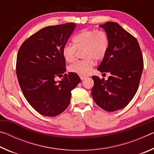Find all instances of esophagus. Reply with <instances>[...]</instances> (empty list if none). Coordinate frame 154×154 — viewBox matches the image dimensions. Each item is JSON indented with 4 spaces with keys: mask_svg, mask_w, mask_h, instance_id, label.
I'll use <instances>...</instances> for the list:
<instances>
[{
    "mask_svg": "<svg viewBox=\"0 0 154 154\" xmlns=\"http://www.w3.org/2000/svg\"><path fill=\"white\" fill-rule=\"evenodd\" d=\"M79 77H80L81 79L83 80V79H85L86 77H88V76H87V75H80Z\"/></svg>",
    "mask_w": 154,
    "mask_h": 154,
    "instance_id": "esophagus-1",
    "label": "esophagus"
}]
</instances>
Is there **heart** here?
Wrapping results in <instances>:
<instances>
[{
	"label": "heart",
	"instance_id": "obj_1",
	"mask_svg": "<svg viewBox=\"0 0 154 154\" xmlns=\"http://www.w3.org/2000/svg\"><path fill=\"white\" fill-rule=\"evenodd\" d=\"M73 45L66 44L62 48V54L64 60L71 63L76 60L78 51H83L85 59L72 64L69 67L71 72L86 75L94 66L96 60H100L105 56L109 48V38L102 30L84 29L72 38Z\"/></svg>",
	"mask_w": 154,
	"mask_h": 154
}]
</instances>
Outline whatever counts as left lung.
Here are the masks:
<instances>
[{
	"label": "left lung",
	"instance_id": "left-lung-1",
	"mask_svg": "<svg viewBox=\"0 0 154 154\" xmlns=\"http://www.w3.org/2000/svg\"><path fill=\"white\" fill-rule=\"evenodd\" d=\"M109 38V48L98 67L101 72H109L107 80L92 76L94 84L92 95L95 103L106 111L124 108L137 93L143 69V59L134 36L118 23L100 25Z\"/></svg>",
	"mask_w": 154,
	"mask_h": 154
}]
</instances>
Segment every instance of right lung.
Masks as SVG:
<instances>
[{"mask_svg": "<svg viewBox=\"0 0 154 154\" xmlns=\"http://www.w3.org/2000/svg\"><path fill=\"white\" fill-rule=\"evenodd\" d=\"M75 23L42 28L27 38L18 51L16 74L23 94L40 114L54 117L70 103L71 91L81 79L77 73L64 74L66 61L62 50L75 28Z\"/></svg>", "mask_w": 154, "mask_h": 154, "instance_id": "obj_1", "label": "right lung"}]
</instances>
